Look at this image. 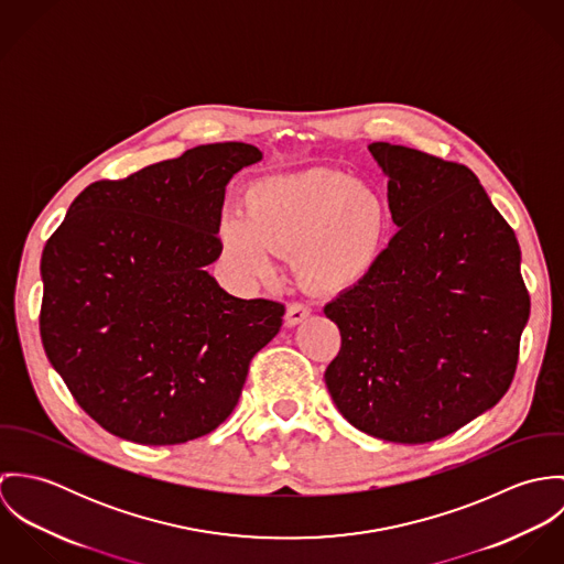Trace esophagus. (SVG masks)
I'll return each mask as SVG.
<instances>
[{
    "instance_id": "34e87169",
    "label": "esophagus",
    "mask_w": 564,
    "mask_h": 564,
    "mask_svg": "<svg viewBox=\"0 0 564 564\" xmlns=\"http://www.w3.org/2000/svg\"><path fill=\"white\" fill-rule=\"evenodd\" d=\"M308 317H311V308L306 304H302V302H295V304H291L286 308V317L284 319H286L289 327H295V325H300V323L308 319Z\"/></svg>"
}]
</instances>
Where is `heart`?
Returning <instances> with one entry per match:
<instances>
[{
    "label": "heart",
    "mask_w": 564,
    "mask_h": 564,
    "mask_svg": "<svg viewBox=\"0 0 564 564\" xmlns=\"http://www.w3.org/2000/svg\"><path fill=\"white\" fill-rule=\"evenodd\" d=\"M242 206L224 210L217 235L224 260L247 280L269 278L275 253L293 251L304 284L340 293L373 273L387 245L384 199L336 169L260 177Z\"/></svg>",
    "instance_id": "obj_1"
}]
</instances>
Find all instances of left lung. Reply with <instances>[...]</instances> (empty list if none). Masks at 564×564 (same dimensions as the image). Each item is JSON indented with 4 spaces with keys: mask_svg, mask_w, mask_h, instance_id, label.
<instances>
[{
    "mask_svg": "<svg viewBox=\"0 0 564 564\" xmlns=\"http://www.w3.org/2000/svg\"><path fill=\"white\" fill-rule=\"evenodd\" d=\"M369 152L400 230L373 273L323 308L340 329L325 387L360 432L419 445L506 395L530 295L517 237L469 166L391 143Z\"/></svg>",
    "mask_w": 564,
    "mask_h": 564,
    "instance_id": "obj_1",
    "label": "left lung"
}]
</instances>
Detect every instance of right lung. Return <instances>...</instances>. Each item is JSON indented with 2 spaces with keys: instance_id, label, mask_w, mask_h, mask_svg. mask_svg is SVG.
<instances>
[{
  "instance_id": "right-lung-1",
  "label": "right lung",
  "mask_w": 564,
  "mask_h": 564,
  "mask_svg": "<svg viewBox=\"0 0 564 564\" xmlns=\"http://www.w3.org/2000/svg\"><path fill=\"white\" fill-rule=\"evenodd\" d=\"M262 159L213 143L86 186L41 258V338L74 400L110 434L177 445L224 423L284 306L241 300L221 256L226 186Z\"/></svg>"
}]
</instances>
